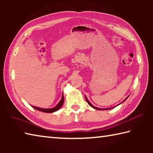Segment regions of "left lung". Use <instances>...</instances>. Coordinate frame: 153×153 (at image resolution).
<instances>
[{
	"label": "left lung",
	"instance_id": "1",
	"mask_svg": "<svg viewBox=\"0 0 153 153\" xmlns=\"http://www.w3.org/2000/svg\"><path fill=\"white\" fill-rule=\"evenodd\" d=\"M128 97H127L125 100H123V101H125V100L127 99V98H128ZM86 101H87V102L88 103V105L90 106V107H92V108H95V109H97V110H108V109H111V108H97V107H94V106H93L91 103H90L89 101H88V100L87 99V98L86 97Z\"/></svg>",
	"mask_w": 153,
	"mask_h": 153
}]
</instances>
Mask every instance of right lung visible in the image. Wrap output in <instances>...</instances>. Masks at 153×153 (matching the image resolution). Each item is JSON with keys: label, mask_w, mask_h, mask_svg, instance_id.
Masks as SVG:
<instances>
[{"label": "right lung", "mask_w": 153, "mask_h": 153, "mask_svg": "<svg viewBox=\"0 0 153 153\" xmlns=\"http://www.w3.org/2000/svg\"><path fill=\"white\" fill-rule=\"evenodd\" d=\"M63 102H64V97L63 95V96H62V98H61V100H60V102H59L58 103V105L54 108H38V107H33V106H32V107L34 108L35 109H36V110L42 111V112L53 113V112H55V111H58L59 108H60L62 107V105H63Z\"/></svg>", "instance_id": "add662e5"}]
</instances>
